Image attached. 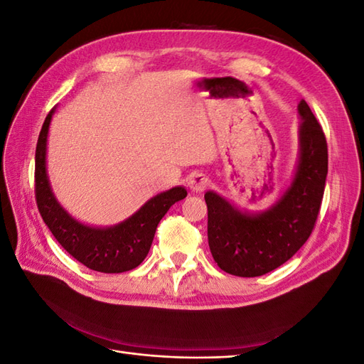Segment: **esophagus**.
Returning a JSON list of instances; mask_svg holds the SVG:
<instances>
[{"instance_id":"34e87169","label":"esophagus","mask_w":364,"mask_h":364,"mask_svg":"<svg viewBox=\"0 0 364 364\" xmlns=\"http://www.w3.org/2000/svg\"><path fill=\"white\" fill-rule=\"evenodd\" d=\"M188 183H190V188H191L194 193H202L203 190L208 188L209 179H208V176L203 174V173H194V174L191 176V179H190Z\"/></svg>"}]
</instances>
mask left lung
<instances>
[{
    "label": "left lung",
    "mask_w": 364,
    "mask_h": 364,
    "mask_svg": "<svg viewBox=\"0 0 364 364\" xmlns=\"http://www.w3.org/2000/svg\"><path fill=\"white\" fill-rule=\"evenodd\" d=\"M299 155L290 185L264 211H245L214 191L205 193L208 243L217 266L241 278L261 277L287 262L299 250L318 215L328 174V147L322 127L305 100Z\"/></svg>",
    "instance_id": "obj_1"
}]
</instances>
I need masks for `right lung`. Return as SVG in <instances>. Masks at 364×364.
Listing matches in <instances>:
<instances>
[{"label":"right lung","mask_w":364,"mask_h":364,"mask_svg":"<svg viewBox=\"0 0 364 364\" xmlns=\"http://www.w3.org/2000/svg\"><path fill=\"white\" fill-rule=\"evenodd\" d=\"M51 109L41 129L36 146V202L43 222L59 245L87 269L102 273H121L138 267L150 250L161 218L171 205L186 197L183 186L153 196L135 214L123 222L98 228L85 225L68 214L56 199L47 173V142Z\"/></svg>","instance_id":"1"}]
</instances>
